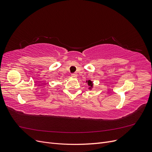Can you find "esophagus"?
Segmentation results:
<instances>
[{
  "instance_id": "1",
  "label": "esophagus",
  "mask_w": 152,
  "mask_h": 152,
  "mask_svg": "<svg viewBox=\"0 0 152 152\" xmlns=\"http://www.w3.org/2000/svg\"><path fill=\"white\" fill-rule=\"evenodd\" d=\"M71 75L73 78H77V74H76V73H72Z\"/></svg>"
}]
</instances>
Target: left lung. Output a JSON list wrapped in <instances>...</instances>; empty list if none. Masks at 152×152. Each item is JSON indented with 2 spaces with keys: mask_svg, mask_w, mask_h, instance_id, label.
I'll return each instance as SVG.
<instances>
[{
  "mask_svg": "<svg viewBox=\"0 0 152 152\" xmlns=\"http://www.w3.org/2000/svg\"><path fill=\"white\" fill-rule=\"evenodd\" d=\"M86 82H87V84H88V86H89V89L91 90L92 88H93V81H91V80H86Z\"/></svg>",
  "mask_w": 152,
  "mask_h": 152,
  "instance_id": "obj_1",
  "label": "left lung"
}]
</instances>
